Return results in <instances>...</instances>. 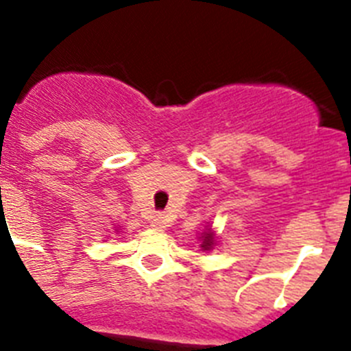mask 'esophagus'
Masks as SVG:
<instances>
[{"mask_svg": "<svg viewBox=\"0 0 351 351\" xmlns=\"http://www.w3.org/2000/svg\"><path fill=\"white\" fill-rule=\"evenodd\" d=\"M151 226H153V228H158V230L167 228V226H169V219H167L165 214H153V216H151Z\"/></svg>", "mask_w": 351, "mask_h": 351, "instance_id": "esophagus-1", "label": "esophagus"}]
</instances>
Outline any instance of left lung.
<instances>
[{"instance_id": "left-lung-1", "label": "left lung", "mask_w": 351, "mask_h": 351, "mask_svg": "<svg viewBox=\"0 0 351 351\" xmlns=\"http://www.w3.org/2000/svg\"><path fill=\"white\" fill-rule=\"evenodd\" d=\"M213 234H209V232H204L202 235V247L204 250H210V246H213Z\"/></svg>"}]
</instances>
